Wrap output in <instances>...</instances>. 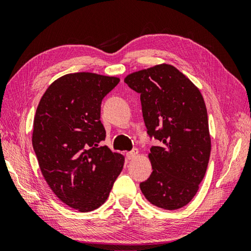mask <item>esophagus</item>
I'll return each mask as SVG.
<instances>
[{
    "mask_svg": "<svg viewBox=\"0 0 251 251\" xmlns=\"http://www.w3.org/2000/svg\"><path fill=\"white\" fill-rule=\"evenodd\" d=\"M137 155H138V150H137V148H134L133 151H128V152H127V154H126L127 158H128V159H133V158H135V157L137 156Z\"/></svg>",
    "mask_w": 251,
    "mask_h": 251,
    "instance_id": "obj_1",
    "label": "esophagus"
}]
</instances>
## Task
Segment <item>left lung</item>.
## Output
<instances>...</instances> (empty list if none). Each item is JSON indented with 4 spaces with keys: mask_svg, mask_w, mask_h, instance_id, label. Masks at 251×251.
Segmentation results:
<instances>
[{
    "mask_svg": "<svg viewBox=\"0 0 251 251\" xmlns=\"http://www.w3.org/2000/svg\"><path fill=\"white\" fill-rule=\"evenodd\" d=\"M124 82L141 94L147 134L159 141L148 154L152 172L139 185L142 193L163 209L184 207L196 195L210 156L208 116L201 93L169 64L135 72Z\"/></svg>",
    "mask_w": 251,
    "mask_h": 251,
    "instance_id": "1",
    "label": "left lung"
}]
</instances>
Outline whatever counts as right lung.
Segmentation results:
<instances>
[{
  "mask_svg": "<svg viewBox=\"0 0 251 251\" xmlns=\"http://www.w3.org/2000/svg\"><path fill=\"white\" fill-rule=\"evenodd\" d=\"M120 78L66 74L50 85L34 117L32 144L41 172L58 199L88 212L106 201L124 156L100 146L106 137L100 104Z\"/></svg>",
  "mask_w": 251,
  "mask_h": 251,
  "instance_id": "1",
  "label": "right lung"
}]
</instances>
